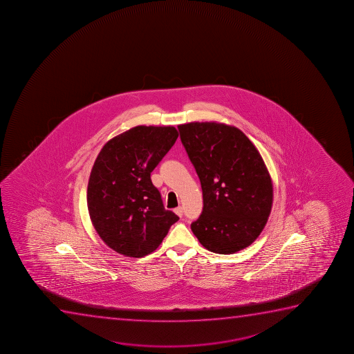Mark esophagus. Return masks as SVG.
Returning a JSON list of instances; mask_svg holds the SVG:
<instances>
[{
    "label": "esophagus",
    "instance_id": "obj_1",
    "mask_svg": "<svg viewBox=\"0 0 354 354\" xmlns=\"http://www.w3.org/2000/svg\"><path fill=\"white\" fill-rule=\"evenodd\" d=\"M174 212L176 213V214H178V216H183V207H181V206H179V207L175 208Z\"/></svg>",
    "mask_w": 354,
    "mask_h": 354
}]
</instances>
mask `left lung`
Segmentation results:
<instances>
[{
  "mask_svg": "<svg viewBox=\"0 0 354 354\" xmlns=\"http://www.w3.org/2000/svg\"><path fill=\"white\" fill-rule=\"evenodd\" d=\"M178 129L204 199L192 231L216 254H233L252 244L272 206L270 175L256 147L241 130L214 122Z\"/></svg>",
  "mask_w": 354,
  "mask_h": 354,
  "instance_id": "left-lung-1",
  "label": "left lung"
}]
</instances>
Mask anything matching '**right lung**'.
<instances>
[{"mask_svg":"<svg viewBox=\"0 0 354 354\" xmlns=\"http://www.w3.org/2000/svg\"><path fill=\"white\" fill-rule=\"evenodd\" d=\"M174 127L140 125L105 145L92 167L88 208L105 244L128 257L158 249L179 216L163 206L150 173L174 146Z\"/></svg>","mask_w":354,"mask_h":354,"instance_id":"right-lung-1","label":"right lung"}]
</instances>
